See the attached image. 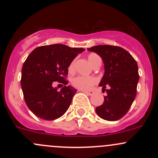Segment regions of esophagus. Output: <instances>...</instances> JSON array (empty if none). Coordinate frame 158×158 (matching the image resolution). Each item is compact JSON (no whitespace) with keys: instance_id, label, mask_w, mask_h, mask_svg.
Masks as SVG:
<instances>
[{"instance_id":"1","label":"esophagus","mask_w":158,"mask_h":158,"mask_svg":"<svg viewBox=\"0 0 158 158\" xmlns=\"http://www.w3.org/2000/svg\"><path fill=\"white\" fill-rule=\"evenodd\" d=\"M82 92H84L85 94H87V95H92L94 94V92H92V91H84V90H82Z\"/></svg>"}]
</instances>
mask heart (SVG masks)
I'll return each mask as SVG.
<instances>
[{
  "instance_id": "1",
  "label": "heart",
  "mask_w": 158,
  "mask_h": 158,
  "mask_svg": "<svg viewBox=\"0 0 158 158\" xmlns=\"http://www.w3.org/2000/svg\"><path fill=\"white\" fill-rule=\"evenodd\" d=\"M88 60L91 65L94 66L96 65L98 62H102L101 58L96 53H90L88 56ZM74 67V62H71L68 67L69 72H72L73 70ZM96 83V79L92 76H79L73 78L72 79V85L75 87V88L80 89V90H87L89 88L92 86L93 85Z\"/></svg>"
}]
</instances>
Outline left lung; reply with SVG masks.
<instances>
[{
	"instance_id": "obj_1",
	"label": "left lung",
	"mask_w": 158,
	"mask_h": 158,
	"mask_svg": "<svg viewBox=\"0 0 158 158\" xmlns=\"http://www.w3.org/2000/svg\"><path fill=\"white\" fill-rule=\"evenodd\" d=\"M88 50L101 56L105 67L99 86L106 90L107 95L95 111L105 120H119L126 114L136 96L139 80L138 63L128 51L120 47L98 45ZM107 85L110 87L109 89H105Z\"/></svg>"
}]
</instances>
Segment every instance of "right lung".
Listing matches in <instances>:
<instances>
[{"label":"right lung","instance_id":"obj_1","mask_svg":"<svg viewBox=\"0 0 158 158\" xmlns=\"http://www.w3.org/2000/svg\"><path fill=\"white\" fill-rule=\"evenodd\" d=\"M84 50L63 44H52L39 47L30 52L22 67L20 84L25 102L35 115L52 121L67 111L77 92L66 85L68 67ZM53 81L64 85L60 92L52 87Z\"/></svg>","mask_w":158,"mask_h":158}]
</instances>
